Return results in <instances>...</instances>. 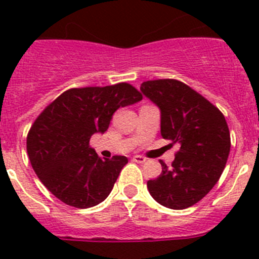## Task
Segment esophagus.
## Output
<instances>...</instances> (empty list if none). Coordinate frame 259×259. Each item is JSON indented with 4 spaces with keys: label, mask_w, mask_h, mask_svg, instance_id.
<instances>
[{
    "label": "esophagus",
    "mask_w": 259,
    "mask_h": 259,
    "mask_svg": "<svg viewBox=\"0 0 259 259\" xmlns=\"http://www.w3.org/2000/svg\"><path fill=\"white\" fill-rule=\"evenodd\" d=\"M132 159H134V162H136V163H144V162L146 161V158L143 157V155H135Z\"/></svg>",
    "instance_id": "1"
}]
</instances>
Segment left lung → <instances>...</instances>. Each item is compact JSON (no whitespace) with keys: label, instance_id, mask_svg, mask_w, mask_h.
Segmentation results:
<instances>
[{"label":"left lung","instance_id":"obj_1","mask_svg":"<svg viewBox=\"0 0 259 259\" xmlns=\"http://www.w3.org/2000/svg\"><path fill=\"white\" fill-rule=\"evenodd\" d=\"M140 91L161 110V135L179 144L171 167L148 182L152 197L163 206H193L212 189L223 172L231 137L223 114L196 91L174 79L144 81Z\"/></svg>","mask_w":259,"mask_h":259}]
</instances>
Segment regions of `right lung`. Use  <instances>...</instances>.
I'll return each instance as SVG.
<instances>
[{
  "instance_id": "1",
  "label": "right lung",
  "mask_w": 259,
  "mask_h": 259,
  "mask_svg": "<svg viewBox=\"0 0 259 259\" xmlns=\"http://www.w3.org/2000/svg\"><path fill=\"white\" fill-rule=\"evenodd\" d=\"M127 83L72 88L37 116L27 136V153L41 183L66 205L87 209L110 194L128 159H101L89 146L92 135L104 134L119 107L141 101Z\"/></svg>"
}]
</instances>
